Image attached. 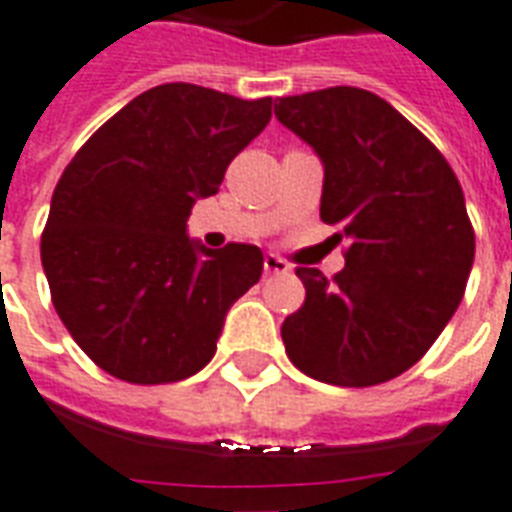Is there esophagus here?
<instances>
[{
    "mask_svg": "<svg viewBox=\"0 0 512 512\" xmlns=\"http://www.w3.org/2000/svg\"><path fill=\"white\" fill-rule=\"evenodd\" d=\"M263 271H266V274H287L290 266H287V260H282L279 255H266L263 257Z\"/></svg>",
    "mask_w": 512,
    "mask_h": 512,
    "instance_id": "1",
    "label": "esophagus"
}]
</instances>
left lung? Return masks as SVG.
I'll list each match as a JSON object with an SVG mask.
<instances>
[{"mask_svg": "<svg viewBox=\"0 0 512 512\" xmlns=\"http://www.w3.org/2000/svg\"><path fill=\"white\" fill-rule=\"evenodd\" d=\"M274 113L323 160L320 217L350 244L331 282L295 268L306 301L282 323L287 358L342 388L393 380L464 298L475 230L461 184L437 146L366 89L279 97Z\"/></svg>", "mask_w": 512, "mask_h": 512, "instance_id": "obj_1", "label": "left lung"}]
</instances>
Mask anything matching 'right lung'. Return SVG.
<instances>
[{
	"label": "right lung",
	"instance_id": "right-lung-1",
	"mask_svg": "<svg viewBox=\"0 0 512 512\" xmlns=\"http://www.w3.org/2000/svg\"><path fill=\"white\" fill-rule=\"evenodd\" d=\"M268 121L271 97L162 83L64 168L40 257L56 314L102 372L162 385L214 358L227 309L263 274V252L206 249L187 236V219Z\"/></svg>",
	"mask_w": 512,
	"mask_h": 512
}]
</instances>
